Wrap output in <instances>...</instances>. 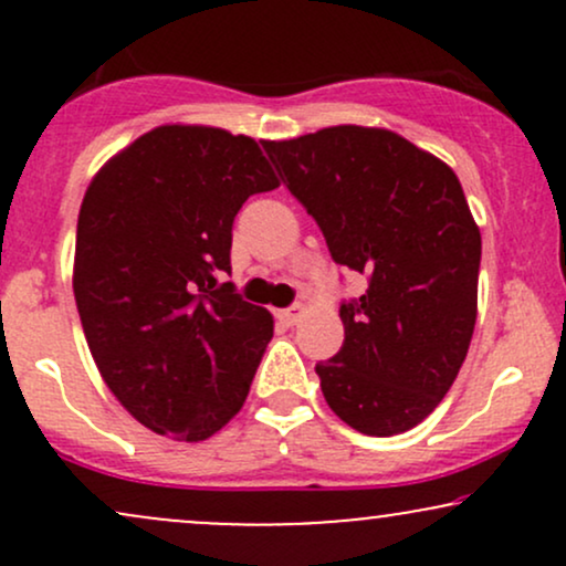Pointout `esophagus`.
I'll return each instance as SVG.
<instances>
[{
	"label": "esophagus",
	"mask_w": 566,
	"mask_h": 566,
	"mask_svg": "<svg viewBox=\"0 0 566 566\" xmlns=\"http://www.w3.org/2000/svg\"><path fill=\"white\" fill-rule=\"evenodd\" d=\"M303 314H305V305L303 303H295V305H290V308L279 311V319L287 324V327H292V324H297V322L303 319Z\"/></svg>",
	"instance_id": "1"
}]
</instances>
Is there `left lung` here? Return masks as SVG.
Here are the masks:
<instances>
[{"label": "left lung", "mask_w": 566, "mask_h": 566, "mask_svg": "<svg viewBox=\"0 0 566 566\" xmlns=\"http://www.w3.org/2000/svg\"><path fill=\"white\" fill-rule=\"evenodd\" d=\"M263 148L333 261L367 276L365 295L340 303L343 348L316 365L324 399L367 437L409 431L450 391L476 324L482 233L458 175L378 127Z\"/></svg>", "instance_id": "obj_1"}]
</instances>
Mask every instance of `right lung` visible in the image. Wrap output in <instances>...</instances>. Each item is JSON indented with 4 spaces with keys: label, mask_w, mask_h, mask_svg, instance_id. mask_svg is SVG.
Listing matches in <instances>:
<instances>
[{
    "label": "right lung",
    "mask_w": 566,
    "mask_h": 566,
    "mask_svg": "<svg viewBox=\"0 0 566 566\" xmlns=\"http://www.w3.org/2000/svg\"><path fill=\"white\" fill-rule=\"evenodd\" d=\"M261 148L165 125L95 175L76 223L74 297L122 407L161 437L205 441L244 405L274 319L231 282L233 218L276 188Z\"/></svg>",
    "instance_id": "obj_1"
}]
</instances>
